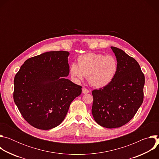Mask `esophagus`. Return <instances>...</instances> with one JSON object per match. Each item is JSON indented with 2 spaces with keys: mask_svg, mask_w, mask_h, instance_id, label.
<instances>
[{
  "mask_svg": "<svg viewBox=\"0 0 159 159\" xmlns=\"http://www.w3.org/2000/svg\"><path fill=\"white\" fill-rule=\"evenodd\" d=\"M90 92V90H88L87 89H86L85 87H83L82 88V93L84 94H87V93H89Z\"/></svg>",
  "mask_w": 159,
  "mask_h": 159,
  "instance_id": "esophagus-1",
  "label": "esophagus"
}]
</instances>
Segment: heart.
<instances>
[{"mask_svg":"<svg viewBox=\"0 0 159 159\" xmlns=\"http://www.w3.org/2000/svg\"><path fill=\"white\" fill-rule=\"evenodd\" d=\"M78 66L72 63L70 68L71 75L77 80L88 77L90 84L96 87H102L114 79L118 63L111 55H103L96 53H88L79 56Z\"/></svg>","mask_w":159,"mask_h":159,"instance_id":"1","label":"heart"}]
</instances>
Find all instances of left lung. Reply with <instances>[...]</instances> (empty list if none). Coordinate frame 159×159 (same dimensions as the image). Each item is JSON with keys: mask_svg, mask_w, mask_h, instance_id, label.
<instances>
[{"mask_svg": "<svg viewBox=\"0 0 159 159\" xmlns=\"http://www.w3.org/2000/svg\"><path fill=\"white\" fill-rule=\"evenodd\" d=\"M111 48L116 57L118 70L109 84L92 91V113L101 126L116 128L128 123L142 105L145 76L134 58L120 48Z\"/></svg>", "mask_w": 159, "mask_h": 159, "instance_id": "left-lung-1", "label": "left lung"}]
</instances>
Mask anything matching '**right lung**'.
<instances>
[{"instance_id": "right-lung-1", "label": "right lung", "mask_w": 159, "mask_h": 159, "mask_svg": "<svg viewBox=\"0 0 159 159\" xmlns=\"http://www.w3.org/2000/svg\"><path fill=\"white\" fill-rule=\"evenodd\" d=\"M66 51L48 52L26 60L16 74L13 98L24 119L32 126L50 129L65 119L82 86L66 79Z\"/></svg>"}]
</instances>
